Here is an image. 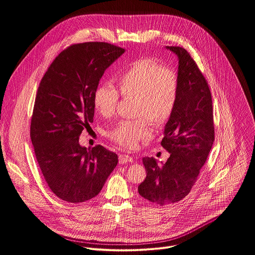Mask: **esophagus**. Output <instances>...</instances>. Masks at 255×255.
Segmentation results:
<instances>
[{
	"label": "esophagus",
	"mask_w": 255,
	"mask_h": 255,
	"mask_svg": "<svg viewBox=\"0 0 255 255\" xmlns=\"http://www.w3.org/2000/svg\"><path fill=\"white\" fill-rule=\"evenodd\" d=\"M128 162H133V158L127 154H119V163L124 164Z\"/></svg>",
	"instance_id": "1"
}]
</instances>
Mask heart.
Segmentation results:
<instances>
[{"instance_id":"b5f03b06","label":"heart","mask_w":255,"mask_h":255,"mask_svg":"<svg viewBox=\"0 0 255 255\" xmlns=\"http://www.w3.org/2000/svg\"><path fill=\"white\" fill-rule=\"evenodd\" d=\"M117 82L123 99H135L133 115L139 118L119 122L109 131V136L121 146L134 149L140 141L150 137L148 121L155 127H162L170 119L178 95L177 76L172 69L145 58L126 67L118 76ZM119 92L109 84L96 88L93 103L102 117L110 118L115 114Z\"/></svg>"}]
</instances>
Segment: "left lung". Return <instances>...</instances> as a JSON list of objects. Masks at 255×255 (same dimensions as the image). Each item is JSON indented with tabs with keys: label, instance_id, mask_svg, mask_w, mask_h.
I'll use <instances>...</instances> for the list:
<instances>
[{
	"label": "left lung",
	"instance_id": "1",
	"mask_svg": "<svg viewBox=\"0 0 255 255\" xmlns=\"http://www.w3.org/2000/svg\"><path fill=\"white\" fill-rule=\"evenodd\" d=\"M166 48L178 58L177 101L160 143L169 157L162 164L143 157L146 177L138 187L141 197L161 206L191 192L215 139L212 95L205 77L185 48Z\"/></svg>",
	"mask_w": 255,
	"mask_h": 255
}]
</instances>
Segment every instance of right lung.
<instances>
[{
    "label": "right lung",
    "mask_w": 255,
    "mask_h": 255,
    "mask_svg": "<svg viewBox=\"0 0 255 255\" xmlns=\"http://www.w3.org/2000/svg\"><path fill=\"white\" fill-rule=\"evenodd\" d=\"M125 52L107 42L72 44L55 57L35 98L30 137L52 193L68 203L95 198L118 163L102 145L83 147L79 138L94 121V92L105 70Z\"/></svg>",
    "instance_id": "1"
}]
</instances>
